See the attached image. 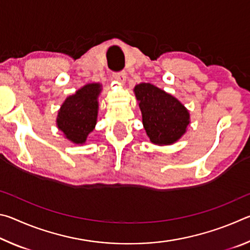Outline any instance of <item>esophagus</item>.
<instances>
[{"mask_svg": "<svg viewBox=\"0 0 250 250\" xmlns=\"http://www.w3.org/2000/svg\"><path fill=\"white\" fill-rule=\"evenodd\" d=\"M113 77H115L117 82L124 83L125 82L126 75H125V71H118V73H113Z\"/></svg>", "mask_w": 250, "mask_h": 250, "instance_id": "obj_1", "label": "esophagus"}]
</instances>
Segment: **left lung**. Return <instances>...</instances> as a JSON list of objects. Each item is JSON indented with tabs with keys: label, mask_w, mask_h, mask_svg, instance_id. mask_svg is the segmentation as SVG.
Wrapping results in <instances>:
<instances>
[{
	"label": "left lung",
	"mask_w": 250,
	"mask_h": 250,
	"mask_svg": "<svg viewBox=\"0 0 250 250\" xmlns=\"http://www.w3.org/2000/svg\"><path fill=\"white\" fill-rule=\"evenodd\" d=\"M134 92L150 141L163 146L179 140L189 124L188 111L184 105L151 83L137 84Z\"/></svg>",
	"instance_id": "8db88e82"
}]
</instances>
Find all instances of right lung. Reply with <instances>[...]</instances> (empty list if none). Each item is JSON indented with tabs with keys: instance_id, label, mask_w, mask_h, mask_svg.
Returning <instances> with one entry per match:
<instances>
[{
	"instance_id": "obj_1",
	"label": "right lung",
	"mask_w": 250,
	"mask_h": 250,
	"mask_svg": "<svg viewBox=\"0 0 250 250\" xmlns=\"http://www.w3.org/2000/svg\"><path fill=\"white\" fill-rule=\"evenodd\" d=\"M99 83H88L68 97L58 111L57 125L71 142L82 145L95 129L98 115Z\"/></svg>"
}]
</instances>
